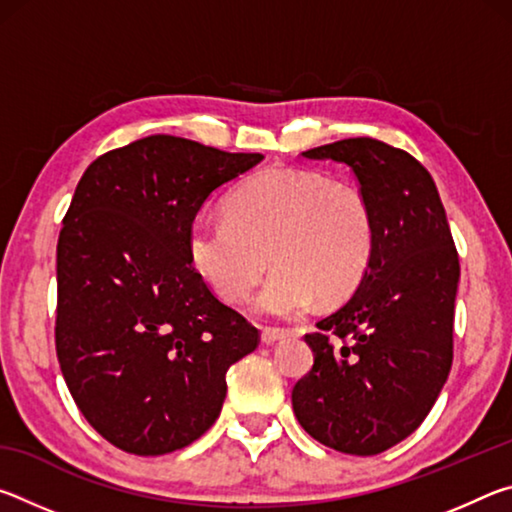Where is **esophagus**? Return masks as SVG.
Returning a JSON list of instances; mask_svg holds the SVG:
<instances>
[{
	"label": "esophagus",
	"mask_w": 512,
	"mask_h": 512,
	"mask_svg": "<svg viewBox=\"0 0 512 512\" xmlns=\"http://www.w3.org/2000/svg\"><path fill=\"white\" fill-rule=\"evenodd\" d=\"M289 334V329H280V327H264L262 329V341L266 343V345H271V343H275V341H280V339H284V336Z\"/></svg>",
	"instance_id": "esophagus-1"
}]
</instances>
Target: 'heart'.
<instances>
[{
  "label": "heart",
  "mask_w": 512,
  "mask_h": 512,
  "mask_svg": "<svg viewBox=\"0 0 512 512\" xmlns=\"http://www.w3.org/2000/svg\"><path fill=\"white\" fill-rule=\"evenodd\" d=\"M372 248L375 221L359 189L291 167L257 173L232 192L225 219L196 216L187 230L189 264L228 302L248 298L271 259L255 311L275 318L348 298Z\"/></svg>",
  "instance_id": "b5f03b06"
}]
</instances>
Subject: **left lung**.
Returning a JSON list of instances; mask_svg holds the SVG:
<instances>
[{"label":"left lung","mask_w":512,"mask_h":512,"mask_svg":"<svg viewBox=\"0 0 512 512\" xmlns=\"http://www.w3.org/2000/svg\"><path fill=\"white\" fill-rule=\"evenodd\" d=\"M302 155L352 169L375 248L354 296L305 334L314 366L293 386V413L318 443L375 456L411 436L443 391L458 253L436 183L411 153L350 137Z\"/></svg>","instance_id":"left-lung-1"}]
</instances>
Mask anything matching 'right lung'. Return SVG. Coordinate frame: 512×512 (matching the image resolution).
Listing matches in <instances>:
<instances>
[{
	"label": "right lung",
	"instance_id": "obj_1",
	"mask_svg": "<svg viewBox=\"0 0 512 512\" xmlns=\"http://www.w3.org/2000/svg\"><path fill=\"white\" fill-rule=\"evenodd\" d=\"M262 158L151 135L99 155L76 185L56 248V354L85 420L128 454L201 438L225 372L259 345L189 264L187 230Z\"/></svg>",
	"mask_w": 512,
	"mask_h": 512
}]
</instances>
